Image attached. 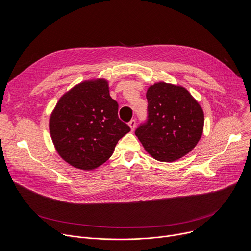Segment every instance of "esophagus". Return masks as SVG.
Instances as JSON below:
<instances>
[{"label":"esophagus","mask_w":251,"mask_h":251,"mask_svg":"<svg viewBox=\"0 0 251 251\" xmlns=\"http://www.w3.org/2000/svg\"><path fill=\"white\" fill-rule=\"evenodd\" d=\"M129 126H130L131 130L134 131V130H135V127H136V120H135V119H132V120L129 122Z\"/></svg>","instance_id":"esophagus-1"}]
</instances>
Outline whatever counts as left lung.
<instances>
[{
	"label": "left lung",
	"mask_w": 251,
	"mask_h": 251,
	"mask_svg": "<svg viewBox=\"0 0 251 251\" xmlns=\"http://www.w3.org/2000/svg\"><path fill=\"white\" fill-rule=\"evenodd\" d=\"M148 116L135 134L156 160H176L199 142L204 113L188 91L171 83L157 82L147 92Z\"/></svg>",
	"instance_id": "obj_1"
}]
</instances>
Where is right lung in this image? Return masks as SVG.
Wrapping results in <instances>:
<instances>
[{"instance_id":"1","label":"right lung","mask_w":251,"mask_h":251,"mask_svg":"<svg viewBox=\"0 0 251 251\" xmlns=\"http://www.w3.org/2000/svg\"><path fill=\"white\" fill-rule=\"evenodd\" d=\"M49 129L60 156L79 170L104 163L131 129L118 117L105 79L83 81L65 94L53 110Z\"/></svg>"}]
</instances>
